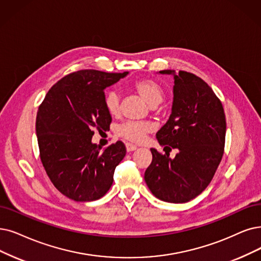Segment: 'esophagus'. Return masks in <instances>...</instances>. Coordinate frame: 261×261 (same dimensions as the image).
I'll list each match as a JSON object with an SVG mask.
<instances>
[{
  "instance_id": "34e87169",
  "label": "esophagus",
  "mask_w": 261,
  "mask_h": 261,
  "mask_svg": "<svg viewBox=\"0 0 261 261\" xmlns=\"http://www.w3.org/2000/svg\"><path fill=\"white\" fill-rule=\"evenodd\" d=\"M126 150H127V152H132V151H135V150H137V145H135V144H133V143H130V142H126Z\"/></svg>"
}]
</instances>
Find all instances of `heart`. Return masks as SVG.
Wrapping results in <instances>:
<instances>
[{"label":"heart","instance_id":"obj_1","mask_svg":"<svg viewBox=\"0 0 261 261\" xmlns=\"http://www.w3.org/2000/svg\"><path fill=\"white\" fill-rule=\"evenodd\" d=\"M140 96L151 106H158L164 99V90L158 81L153 79L138 80L133 85ZM103 105L106 110L116 116L121 108V94L117 89L108 90L103 95ZM151 129L148 123L139 121H127L121 124L118 127V134L124 139L133 142H141L145 135Z\"/></svg>","mask_w":261,"mask_h":261}]
</instances>
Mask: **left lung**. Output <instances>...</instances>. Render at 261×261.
<instances>
[{
  "mask_svg": "<svg viewBox=\"0 0 261 261\" xmlns=\"http://www.w3.org/2000/svg\"><path fill=\"white\" fill-rule=\"evenodd\" d=\"M174 78L172 112L156 134L165 154L151 149L152 163L144 180L159 199L187 202L210 184L225 148L226 118L220 100L211 87L189 71L161 70ZM178 150L174 159L169 153Z\"/></svg>",
  "mask_w": 261,
  "mask_h": 261,
  "instance_id": "8db88e82",
  "label": "left lung"
}]
</instances>
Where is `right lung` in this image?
<instances>
[{
	"instance_id": "obj_1",
	"label": "right lung",
	"mask_w": 261,
	"mask_h": 261,
	"mask_svg": "<svg viewBox=\"0 0 261 261\" xmlns=\"http://www.w3.org/2000/svg\"><path fill=\"white\" fill-rule=\"evenodd\" d=\"M128 74L81 69L48 91L36 117L41 164L56 189L75 201H93L112 185L126 148L117 141L103 151L92 143L94 130H107L110 113L103 105L107 87Z\"/></svg>"
}]
</instances>
